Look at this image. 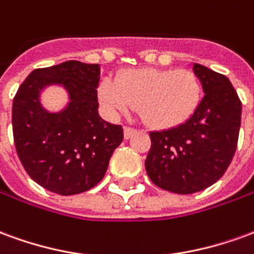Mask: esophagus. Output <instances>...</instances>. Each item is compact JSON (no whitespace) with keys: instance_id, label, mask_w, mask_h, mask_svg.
<instances>
[{"instance_id":"esophagus-1","label":"esophagus","mask_w":254,"mask_h":254,"mask_svg":"<svg viewBox=\"0 0 254 254\" xmlns=\"http://www.w3.org/2000/svg\"><path fill=\"white\" fill-rule=\"evenodd\" d=\"M136 133H137V129H134V127H125V129H124V136H125V138H130Z\"/></svg>"}]
</instances>
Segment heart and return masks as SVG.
<instances>
[{"mask_svg":"<svg viewBox=\"0 0 254 254\" xmlns=\"http://www.w3.org/2000/svg\"><path fill=\"white\" fill-rule=\"evenodd\" d=\"M99 99L110 117L138 105L149 127L169 129L193 116L201 100V83L187 69H134L120 74L118 80L105 78L99 85Z\"/></svg>","mask_w":254,"mask_h":254,"instance_id":"b5f03b06","label":"heart"}]
</instances>
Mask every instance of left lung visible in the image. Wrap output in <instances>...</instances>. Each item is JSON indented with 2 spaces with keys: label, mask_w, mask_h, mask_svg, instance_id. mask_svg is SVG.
Instances as JSON below:
<instances>
[{
  "label": "left lung",
  "mask_w": 254,
  "mask_h": 254,
  "mask_svg": "<svg viewBox=\"0 0 254 254\" xmlns=\"http://www.w3.org/2000/svg\"><path fill=\"white\" fill-rule=\"evenodd\" d=\"M193 70L204 98L187 122L149 132L145 159L149 180L178 194L204 190L223 176L235 154L241 127L242 103L229 78L200 64Z\"/></svg>",
  "instance_id": "obj_1"
}]
</instances>
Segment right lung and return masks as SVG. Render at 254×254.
<instances>
[{"label": "right lung", "instance_id": "right-lung-1", "mask_svg": "<svg viewBox=\"0 0 254 254\" xmlns=\"http://www.w3.org/2000/svg\"><path fill=\"white\" fill-rule=\"evenodd\" d=\"M98 64L66 61L35 69L14 95L12 127L16 152L27 174L47 190L70 196L89 190L105 177L124 129L98 113ZM61 83L71 102L61 113H49L39 94Z\"/></svg>", "mask_w": 254, "mask_h": 254}]
</instances>
